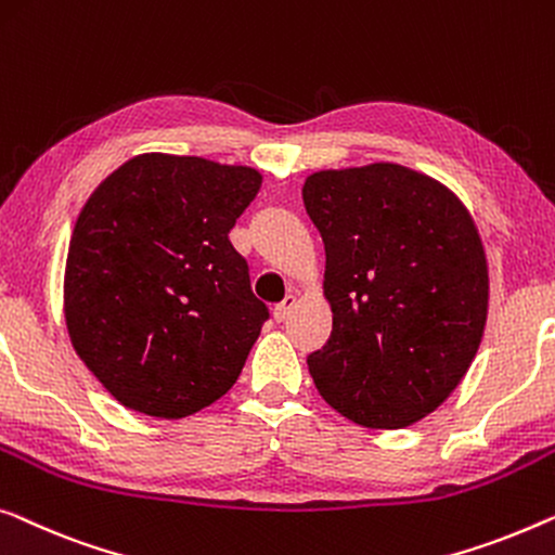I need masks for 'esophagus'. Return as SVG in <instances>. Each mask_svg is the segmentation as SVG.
<instances>
[{"mask_svg": "<svg viewBox=\"0 0 555 555\" xmlns=\"http://www.w3.org/2000/svg\"><path fill=\"white\" fill-rule=\"evenodd\" d=\"M295 302H297V297H295V295H287L283 302H278L275 308H272V318H275L278 323H283V320L291 318V312H293V308H295Z\"/></svg>", "mask_w": 555, "mask_h": 555, "instance_id": "esophagus-1", "label": "esophagus"}]
</instances>
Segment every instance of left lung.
<instances>
[{"label":"left lung","instance_id":"obj_1","mask_svg":"<svg viewBox=\"0 0 555 555\" xmlns=\"http://www.w3.org/2000/svg\"><path fill=\"white\" fill-rule=\"evenodd\" d=\"M302 203L325 245L333 333L308 367L325 403L365 428L413 425L468 373L488 315L470 212L403 165L312 172Z\"/></svg>","mask_w":555,"mask_h":555}]
</instances>
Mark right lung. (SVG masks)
<instances>
[{"mask_svg": "<svg viewBox=\"0 0 555 555\" xmlns=\"http://www.w3.org/2000/svg\"><path fill=\"white\" fill-rule=\"evenodd\" d=\"M253 167L147 152L87 199L64 270L77 356L130 411L184 417L222 398L270 318L230 230Z\"/></svg>", "mask_w": 555, "mask_h": 555, "instance_id": "add662e5", "label": "right lung"}]
</instances>
